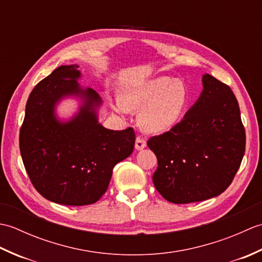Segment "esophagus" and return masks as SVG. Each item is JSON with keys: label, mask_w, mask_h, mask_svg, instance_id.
<instances>
[{"label": "esophagus", "mask_w": 262, "mask_h": 262, "mask_svg": "<svg viewBox=\"0 0 262 262\" xmlns=\"http://www.w3.org/2000/svg\"><path fill=\"white\" fill-rule=\"evenodd\" d=\"M144 147H146V141L144 140V138H142L141 136H138V137L136 138L135 148L137 149V151H141V149H143Z\"/></svg>", "instance_id": "esophagus-1"}]
</instances>
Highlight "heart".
<instances>
[{"label": "heart", "mask_w": 262, "mask_h": 262, "mask_svg": "<svg viewBox=\"0 0 262 262\" xmlns=\"http://www.w3.org/2000/svg\"><path fill=\"white\" fill-rule=\"evenodd\" d=\"M188 105L185 84L169 76L129 83L121 90L117 108L141 110L138 125L149 134L170 130L180 121Z\"/></svg>", "instance_id": "b5f03b06"}]
</instances>
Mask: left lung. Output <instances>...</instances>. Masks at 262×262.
<instances>
[{"label": "left lung", "instance_id": "8db88e82", "mask_svg": "<svg viewBox=\"0 0 262 262\" xmlns=\"http://www.w3.org/2000/svg\"><path fill=\"white\" fill-rule=\"evenodd\" d=\"M203 88L180 122L147 141L158 159L154 186L173 204L225 191L246 151V130L231 88L209 74L203 75Z\"/></svg>", "mask_w": 262, "mask_h": 262}]
</instances>
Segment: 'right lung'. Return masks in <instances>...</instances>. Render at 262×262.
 <instances>
[{
	"label": "right lung",
	"instance_id": "right-lung-1",
	"mask_svg": "<svg viewBox=\"0 0 262 262\" xmlns=\"http://www.w3.org/2000/svg\"><path fill=\"white\" fill-rule=\"evenodd\" d=\"M77 65H63L33 88L20 129V153L42 197L68 206L94 204L107 191L114 166L129 157L134 129L111 130L98 120L99 94L77 83ZM82 100L79 113L60 122L54 113L64 97Z\"/></svg>",
	"mask_w": 262,
	"mask_h": 262
}]
</instances>
